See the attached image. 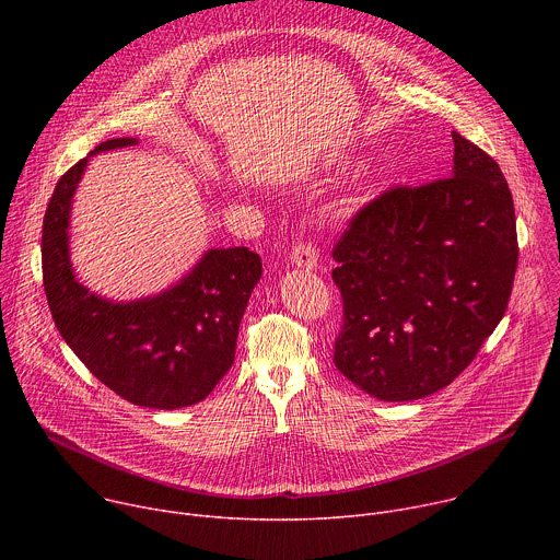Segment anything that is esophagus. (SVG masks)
Masks as SVG:
<instances>
[{
	"label": "esophagus",
	"instance_id": "1",
	"mask_svg": "<svg viewBox=\"0 0 560 560\" xmlns=\"http://www.w3.org/2000/svg\"><path fill=\"white\" fill-rule=\"evenodd\" d=\"M292 264L299 266V268H305V270H314L316 268V248L310 244V242H299L292 246Z\"/></svg>",
	"mask_w": 560,
	"mask_h": 560
}]
</instances>
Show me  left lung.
I'll use <instances>...</instances> for the list:
<instances>
[{
    "instance_id": "1",
    "label": "left lung",
    "mask_w": 560,
    "mask_h": 560,
    "mask_svg": "<svg viewBox=\"0 0 560 560\" xmlns=\"http://www.w3.org/2000/svg\"><path fill=\"white\" fill-rule=\"evenodd\" d=\"M452 139V177L385 190L332 250L343 299L335 365L381 401H415L450 385L512 294V192L486 150L458 132Z\"/></svg>"
}]
</instances>
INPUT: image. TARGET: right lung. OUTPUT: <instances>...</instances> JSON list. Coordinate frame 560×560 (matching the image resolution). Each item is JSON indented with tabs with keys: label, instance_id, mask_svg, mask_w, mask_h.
<instances>
[{
	"label": "right lung",
	"instance_id": "right-lung-1",
	"mask_svg": "<svg viewBox=\"0 0 560 560\" xmlns=\"http://www.w3.org/2000/svg\"><path fill=\"white\" fill-rule=\"evenodd\" d=\"M135 143L108 139L91 154ZM86 164L89 156L61 175L44 214L42 272L52 322L77 359L132 406H195L234 361L261 257L248 248L208 250L179 283L139 301L115 303L89 292L68 253L70 203Z\"/></svg>",
	"mask_w": 560,
	"mask_h": 560
}]
</instances>
